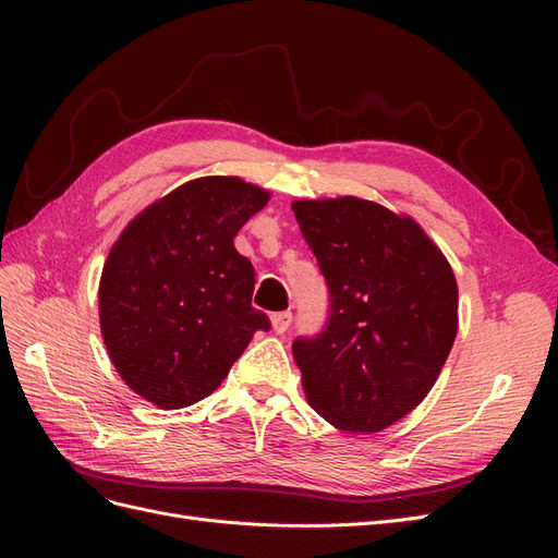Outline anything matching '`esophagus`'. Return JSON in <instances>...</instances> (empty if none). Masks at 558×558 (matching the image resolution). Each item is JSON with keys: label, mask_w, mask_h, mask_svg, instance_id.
<instances>
[{"label": "esophagus", "mask_w": 558, "mask_h": 558, "mask_svg": "<svg viewBox=\"0 0 558 558\" xmlns=\"http://www.w3.org/2000/svg\"><path fill=\"white\" fill-rule=\"evenodd\" d=\"M291 320H293V312H277V314H272V328H275V332L281 335V332L289 330Z\"/></svg>", "instance_id": "1"}]
</instances>
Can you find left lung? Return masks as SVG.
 <instances>
[{
  "mask_svg": "<svg viewBox=\"0 0 558 558\" xmlns=\"http://www.w3.org/2000/svg\"><path fill=\"white\" fill-rule=\"evenodd\" d=\"M293 211L328 286V318L295 337L312 408L332 426L377 433L428 396L459 324L447 258L412 218L359 197L300 199Z\"/></svg>",
  "mask_w": 558,
  "mask_h": 558,
  "instance_id": "obj_1",
  "label": "left lung"
}]
</instances>
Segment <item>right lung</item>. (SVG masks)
<instances>
[{
  "label": "right lung",
  "mask_w": 558,
  "mask_h": 558,
  "mask_svg": "<svg viewBox=\"0 0 558 558\" xmlns=\"http://www.w3.org/2000/svg\"><path fill=\"white\" fill-rule=\"evenodd\" d=\"M269 193L205 177L142 211L113 244L99 283V324L118 375L158 408L207 398L256 330V272L234 234Z\"/></svg>",
  "instance_id": "add662e5"
}]
</instances>
